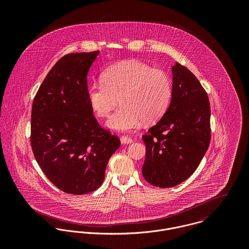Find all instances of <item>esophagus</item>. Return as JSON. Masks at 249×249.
<instances>
[{"mask_svg": "<svg viewBox=\"0 0 249 249\" xmlns=\"http://www.w3.org/2000/svg\"><path fill=\"white\" fill-rule=\"evenodd\" d=\"M120 140H121L122 143H124V144H126V143H131V142H132V139H131L130 137H127V136H122V137L120 138Z\"/></svg>", "mask_w": 249, "mask_h": 249, "instance_id": "34e87169", "label": "esophagus"}]
</instances>
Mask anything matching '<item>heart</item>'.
<instances>
[{
	"mask_svg": "<svg viewBox=\"0 0 249 249\" xmlns=\"http://www.w3.org/2000/svg\"><path fill=\"white\" fill-rule=\"evenodd\" d=\"M102 83L87 89L89 105L99 117H107L119 103L121 107L108 119L107 127L116 131L138 128L142 121H158L168 109L173 86L168 73L137 60H125L108 67Z\"/></svg>",
	"mask_w": 249,
	"mask_h": 249,
	"instance_id": "1",
	"label": "heart"
}]
</instances>
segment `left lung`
<instances>
[{"mask_svg": "<svg viewBox=\"0 0 249 249\" xmlns=\"http://www.w3.org/2000/svg\"><path fill=\"white\" fill-rule=\"evenodd\" d=\"M173 94L161 120L142 136L144 179L160 188L175 187L190 178L210 143V105L198 79L186 67H172Z\"/></svg>", "mask_w": 249, "mask_h": 249, "instance_id": "obj_1", "label": "left lung"}]
</instances>
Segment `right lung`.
I'll return each instance as SVG.
<instances>
[{
	"instance_id": "1",
	"label": "right lung",
	"mask_w": 249,
	"mask_h": 249,
	"mask_svg": "<svg viewBox=\"0 0 249 249\" xmlns=\"http://www.w3.org/2000/svg\"><path fill=\"white\" fill-rule=\"evenodd\" d=\"M99 51L69 53L49 71L32 109L31 143L36 161L59 190L83 195L104 182L118 137L103 129L87 98V74Z\"/></svg>"
}]
</instances>
